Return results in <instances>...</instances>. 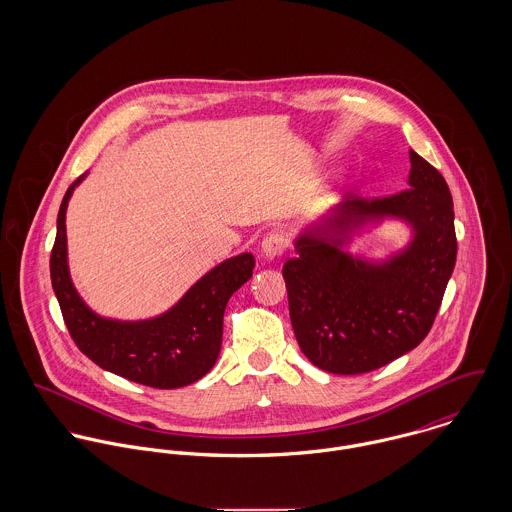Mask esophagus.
<instances>
[{
  "instance_id": "1",
  "label": "esophagus",
  "mask_w": 512,
  "mask_h": 512,
  "mask_svg": "<svg viewBox=\"0 0 512 512\" xmlns=\"http://www.w3.org/2000/svg\"><path fill=\"white\" fill-rule=\"evenodd\" d=\"M288 244H290V240L284 232H270L262 240V254L268 260L282 258V254L288 250Z\"/></svg>"
}]
</instances>
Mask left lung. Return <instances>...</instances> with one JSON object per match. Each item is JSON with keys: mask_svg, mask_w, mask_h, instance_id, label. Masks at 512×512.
Instances as JSON below:
<instances>
[{"mask_svg": "<svg viewBox=\"0 0 512 512\" xmlns=\"http://www.w3.org/2000/svg\"><path fill=\"white\" fill-rule=\"evenodd\" d=\"M408 189L347 201L339 217L297 240L284 264L293 333L303 355L333 374H363L416 349L430 333L451 278L457 238L453 199L434 165L410 151ZM410 219L413 244L382 267L353 261L328 244L353 221Z\"/></svg>", "mask_w": 512, "mask_h": 512, "instance_id": "1", "label": "left lung"}]
</instances>
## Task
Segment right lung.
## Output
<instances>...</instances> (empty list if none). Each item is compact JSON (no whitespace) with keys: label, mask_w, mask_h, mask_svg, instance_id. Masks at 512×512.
<instances>
[{"label":"right lung","mask_w":512,"mask_h":512,"mask_svg":"<svg viewBox=\"0 0 512 512\" xmlns=\"http://www.w3.org/2000/svg\"><path fill=\"white\" fill-rule=\"evenodd\" d=\"M80 179L65 193L51 250V282L74 345L100 368L151 388L171 390L197 382L219 359L224 307L230 295L252 278L254 256L246 252L222 262L173 309L155 319H102L74 292L67 266L65 211Z\"/></svg>","instance_id":"right-lung-1"}]
</instances>
